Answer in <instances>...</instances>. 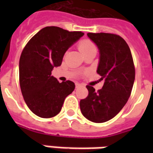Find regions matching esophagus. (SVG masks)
Segmentation results:
<instances>
[{
  "mask_svg": "<svg viewBox=\"0 0 153 153\" xmlns=\"http://www.w3.org/2000/svg\"><path fill=\"white\" fill-rule=\"evenodd\" d=\"M82 85L81 84H79V83H76L75 84V86H76V88H79V87H80V86H81Z\"/></svg>",
  "mask_w": 153,
  "mask_h": 153,
  "instance_id": "34e87169",
  "label": "esophagus"
}]
</instances>
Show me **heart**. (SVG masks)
<instances>
[{"instance_id":"obj_1","label":"heart","mask_w":153,"mask_h":153,"mask_svg":"<svg viewBox=\"0 0 153 153\" xmlns=\"http://www.w3.org/2000/svg\"><path fill=\"white\" fill-rule=\"evenodd\" d=\"M79 48L82 54H84L86 51H91V50H94V49H96L94 44L91 41L88 40V39H84V40H82L79 44Z\"/></svg>"}]
</instances>
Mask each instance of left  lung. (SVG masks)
Masks as SVG:
<instances>
[{"label":"left lung","instance_id":"8db88e82","mask_svg":"<svg viewBox=\"0 0 153 153\" xmlns=\"http://www.w3.org/2000/svg\"><path fill=\"white\" fill-rule=\"evenodd\" d=\"M99 51L97 73L104 85L96 92L86 86L88 96L80 101L82 115L89 121L102 123L116 116L131 94L135 68L129 47L125 39L110 33H87Z\"/></svg>","mask_w":153,"mask_h":153}]
</instances>
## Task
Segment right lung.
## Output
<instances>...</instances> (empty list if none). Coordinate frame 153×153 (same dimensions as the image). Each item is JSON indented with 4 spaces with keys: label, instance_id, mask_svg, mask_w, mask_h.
I'll return each mask as SVG.
<instances>
[{
    "label": "right lung",
    "instance_id": "1",
    "mask_svg": "<svg viewBox=\"0 0 153 153\" xmlns=\"http://www.w3.org/2000/svg\"><path fill=\"white\" fill-rule=\"evenodd\" d=\"M83 35L55 26L44 27L23 50L19 62L20 90L27 107L38 117L57 115L66 97L74 91L73 82H59L51 71L59 67L66 51Z\"/></svg>",
    "mask_w": 153,
    "mask_h": 153
}]
</instances>
